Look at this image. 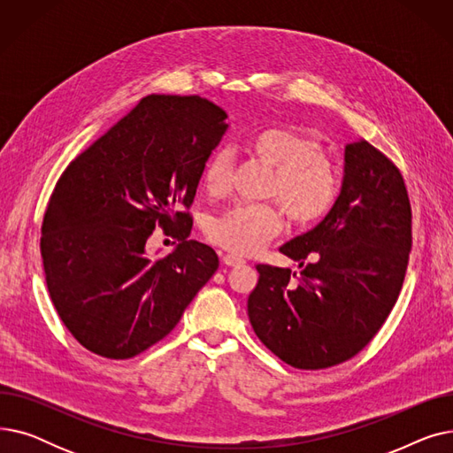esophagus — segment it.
I'll return each mask as SVG.
<instances>
[{"label": "esophagus", "mask_w": 453, "mask_h": 453, "mask_svg": "<svg viewBox=\"0 0 453 453\" xmlns=\"http://www.w3.org/2000/svg\"><path fill=\"white\" fill-rule=\"evenodd\" d=\"M222 263H224L226 266H229V268H234V266H242L244 260L239 258V257L231 255V253H226V255H222Z\"/></svg>", "instance_id": "esophagus-1"}]
</instances>
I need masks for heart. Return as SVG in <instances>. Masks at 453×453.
Returning a JSON list of instances; mask_svg holds the SVG:
<instances>
[{
  "mask_svg": "<svg viewBox=\"0 0 453 453\" xmlns=\"http://www.w3.org/2000/svg\"><path fill=\"white\" fill-rule=\"evenodd\" d=\"M255 159L273 169L268 198L279 202L294 226L319 222L336 205L340 176L323 154L321 142L303 130L270 127L250 139ZM233 159L227 150L214 154L203 169L202 185L212 196H226L231 188ZM282 219L273 205H236L209 224V239L229 253L248 257L280 233Z\"/></svg>",
  "mask_w": 453,
  "mask_h": 453,
  "instance_id": "1",
  "label": "heart"
}]
</instances>
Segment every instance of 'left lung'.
<instances>
[{
	"mask_svg": "<svg viewBox=\"0 0 453 453\" xmlns=\"http://www.w3.org/2000/svg\"><path fill=\"white\" fill-rule=\"evenodd\" d=\"M410 251L411 203L400 171L367 141L350 142L336 205L280 248L297 260L301 275L257 266L258 282L248 297L257 338L296 369L350 360L391 314Z\"/></svg>",
	"mask_w": 453,
	"mask_h": 453,
	"instance_id": "obj_1",
	"label": "left lung"
}]
</instances>
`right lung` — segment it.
<instances>
[{
    "label": "right lung",
    "mask_w": 453,
    "mask_h": 453,
    "mask_svg": "<svg viewBox=\"0 0 453 453\" xmlns=\"http://www.w3.org/2000/svg\"><path fill=\"white\" fill-rule=\"evenodd\" d=\"M226 117L198 95H149L58 178L40 251L57 312L88 350L110 360L147 350L219 270L211 246L187 239V209ZM156 226L180 244L152 259Z\"/></svg>",
    "instance_id": "obj_1"
}]
</instances>
